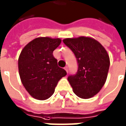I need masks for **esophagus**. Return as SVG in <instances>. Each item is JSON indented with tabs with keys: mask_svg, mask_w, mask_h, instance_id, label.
<instances>
[{
	"mask_svg": "<svg viewBox=\"0 0 126 126\" xmlns=\"http://www.w3.org/2000/svg\"><path fill=\"white\" fill-rule=\"evenodd\" d=\"M65 71L67 72H67H68V67L66 66L65 67Z\"/></svg>",
	"mask_w": 126,
	"mask_h": 126,
	"instance_id": "esophagus-1",
	"label": "esophagus"
}]
</instances>
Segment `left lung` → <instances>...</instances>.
Instances as JSON below:
<instances>
[{"instance_id": "8db88e82", "label": "left lung", "mask_w": 126, "mask_h": 126, "mask_svg": "<svg viewBox=\"0 0 126 126\" xmlns=\"http://www.w3.org/2000/svg\"><path fill=\"white\" fill-rule=\"evenodd\" d=\"M63 41L73 52L78 63L77 72L70 75L67 80L79 97L91 98L106 83L109 56L101 43L90 37L65 38Z\"/></svg>"}]
</instances>
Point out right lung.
Instances as JSON below:
<instances>
[{
  "label": "right lung",
  "instance_id": "right-lung-1",
  "mask_svg": "<svg viewBox=\"0 0 126 126\" xmlns=\"http://www.w3.org/2000/svg\"><path fill=\"white\" fill-rule=\"evenodd\" d=\"M61 43L60 38L39 37L30 42L18 58L20 80L32 97L45 100L54 94L60 79L67 74L57 65L53 52Z\"/></svg>",
  "mask_w": 126,
  "mask_h": 126
}]
</instances>
